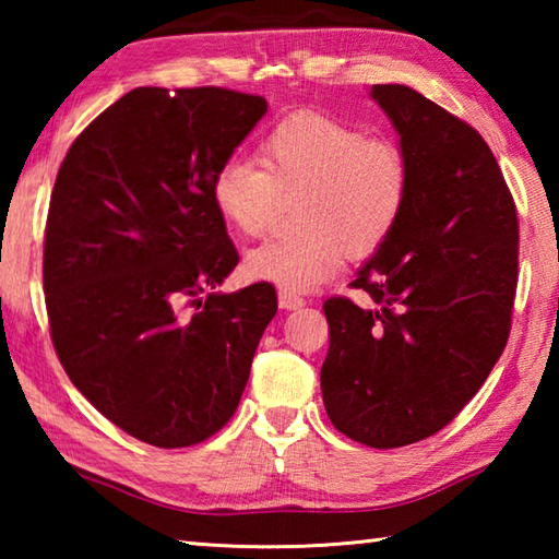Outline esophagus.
<instances>
[{"label":"esophagus","instance_id":"esophagus-1","mask_svg":"<svg viewBox=\"0 0 559 559\" xmlns=\"http://www.w3.org/2000/svg\"><path fill=\"white\" fill-rule=\"evenodd\" d=\"M278 306L283 310H296V308H302L306 306V298L298 296V293H290V290H278Z\"/></svg>","mask_w":559,"mask_h":559}]
</instances>
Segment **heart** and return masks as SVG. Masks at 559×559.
<instances>
[{"label": "heart", "mask_w": 559, "mask_h": 559, "mask_svg": "<svg viewBox=\"0 0 559 559\" xmlns=\"http://www.w3.org/2000/svg\"><path fill=\"white\" fill-rule=\"evenodd\" d=\"M261 164L229 157L216 167L212 200L222 219L259 236L298 197L300 231L273 236L243 259L246 276L283 290H313L335 278L345 251L372 257L400 226L412 167L400 143L316 110L281 118L261 140Z\"/></svg>", "instance_id": "b5f03b06"}]
</instances>
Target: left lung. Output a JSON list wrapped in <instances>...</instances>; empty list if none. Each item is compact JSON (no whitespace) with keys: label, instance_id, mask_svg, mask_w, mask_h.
I'll use <instances>...</instances> for the list:
<instances>
[{"label":"left lung","instance_id":"8db88e82","mask_svg":"<svg viewBox=\"0 0 559 559\" xmlns=\"http://www.w3.org/2000/svg\"><path fill=\"white\" fill-rule=\"evenodd\" d=\"M400 132L412 192L400 226L328 298L325 412L337 431L396 449L447 427L503 355L518 286V214L486 140L409 86H372Z\"/></svg>","mask_w":559,"mask_h":559}]
</instances>
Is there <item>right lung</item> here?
<instances>
[{
  "mask_svg": "<svg viewBox=\"0 0 559 559\" xmlns=\"http://www.w3.org/2000/svg\"><path fill=\"white\" fill-rule=\"evenodd\" d=\"M266 110L229 88H135L56 175L44 236L56 355L106 419L159 449L231 419L278 310L271 283L201 296L239 263L214 173Z\"/></svg>",
  "mask_w": 559,
  "mask_h": 559,
  "instance_id": "add662e5",
  "label": "right lung"
}]
</instances>
